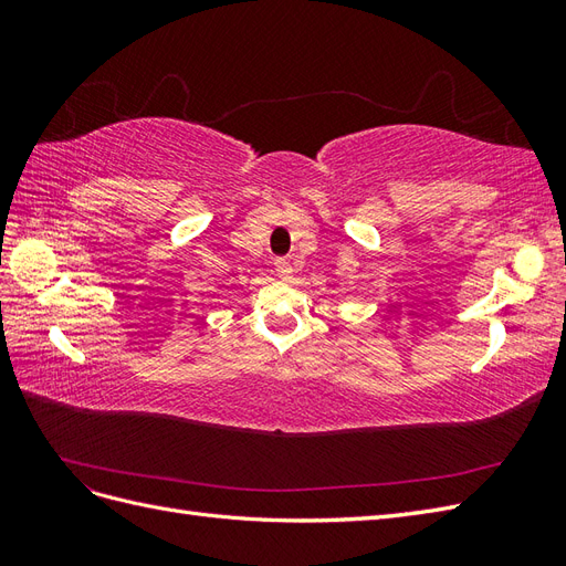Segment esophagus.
Segmentation results:
<instances>
[{"label":"esophagus","instance_id":"esophagus-1","mask_svg":"<svg viewBox=\"0 0 566 566\" xmlns=\"http://www.w3.org/2000/svg\"><path fill=\"white\" fill-rule=\"evenodd\" d=\"M276 273L283 281H290L293 279V264H290L287 260H276Z\"/></svg>","mask_w":566,"mask_h":566}]
</instances>
